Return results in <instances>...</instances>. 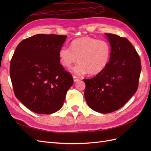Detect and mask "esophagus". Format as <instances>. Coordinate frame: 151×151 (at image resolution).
Instances as JSON below:
<instances>
[{"mask_svg": "<svg viewBox=\"0 0 151 151\" xmlns=\"http://www.w3.org/2000/svg\"><path fill=\"white\" fill-rule=\"evenodd\" d=\"M73 79H74V82H75V83L79 80L78 77H77L76 76H73Z\"/></svg>", "mask_w": 151, "mask_h": 151, "instance_id": "obj_1", "label": "esophagus"}]
</instances>
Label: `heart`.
Listing matches in <instances>:
<instances>
[{"label": "heart", "mask_w": 151, "mask_h": 151, "mask_svg": "<svg viewBox=\"0 0 151 151\" xmlns=\"http://www.w3.org/2000/svg\"><path fill=\"white\" fill-rule=\"evenodd\" d=\"M110 56L111 46L106 40L90 36L75 39L70 43V48L62 47L58 52L59 60L65 67L70 68L78 58L79 63L72 69L78 76L101 73L108 64Z\"/></svg>", "instance_id": "1"}]
</instances>
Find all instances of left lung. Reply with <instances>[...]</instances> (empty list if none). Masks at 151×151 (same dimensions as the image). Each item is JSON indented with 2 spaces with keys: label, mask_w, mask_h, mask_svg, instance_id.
<instances>
[{
  "label": "left lung",
  "mask_w": 151,
  "mask_h": 151,
  "mask_svg": "<svg viewBox=\"0 0 151 151\" xmlns=\"http://www.w3.org/2000/svg\"><path fill=\"white\" fill-rule=\"evenodd\" d=\"M111 46L106 68L93 78L84 79V96L94 111L109 113L121 108L137 90L141 72L140 57L125 38L105 33Z\"/></svg>",
  "instance_id": "1"
}]
</instances>
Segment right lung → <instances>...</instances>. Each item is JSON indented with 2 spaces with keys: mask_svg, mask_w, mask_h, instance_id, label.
<instances>
[{
  "mask_svg": "<svg viewBox=\"0 0 151 151\" xmlns=\"http://www.w3.org/2000/svg\"><path fill=\"white\" fill-rule=\"evenodd\" d=\"M67 36L38 34L19 43L10 64L16 97L31 111L52 114L63 106L72 76L60 64Z\"/></svg>",
  "mask_w": 151,
  "mask_h": 151,
  "instance_id": "right-lung-1",
  "label": "right lung"
}]
</instances>
